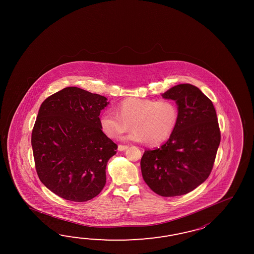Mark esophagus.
I'll return each instance as SVG.
<instances>
[{"label": "esophagus", "instance_id": "obj_1", "mask_svg": "<svg viewBox=\"0 0 254 254\" xmlns=\"http://www.w3.org/2000/svg\"><path fill=\"white\" fill-rule=\"evenodd\" d=\"M129 148V146L127 145H119L118 146V151H125L126 149H128Z\"/></svg>", "mask_w": 254, "mask_h": 254}]
</instances>
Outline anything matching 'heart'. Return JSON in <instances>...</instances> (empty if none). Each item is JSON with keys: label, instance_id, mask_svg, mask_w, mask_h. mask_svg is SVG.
I'll list each match as a JSON object with an SVG mask.
<instances>
[{"label": "heart", "instance_id": "obj_1", "mask_svg": "<svg viewBox=\"0 0 254 254\" xmlns=\"http://www.w3.org/2000/svg\"><path fill=\"white\" fill-rule=\"evenodd\" d=\"M117 114L105 111L100 115L99 123L103 133L116 138L129 129L132 130L126 140L158 145L173 134L179 120L177 104L172 100L130 97L117 106Z\"/></svg>", "mask_w": 254, "mask_h": 254}]
</instances>
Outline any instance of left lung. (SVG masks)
Returning a JSON list of instances; mask_svg holds the SVG:
<instances>
[{
    "instance_id": "8db88e82",
    "label": "left lung",
    "mask_w": 254,
    "mask_h": 254,
    "mask_svg": "<svg viewBox=\"0 0 254 254\" xmlns=\"http://www.w3.org/2000/svg\"><path fill=\"white\" fill-rule=\"evenodd\" d=\"M162 96L175 101L178 123L164 144L144 151L140 170L155 193L173 197L193 190L209 177L221 132L215 108L199 88L179 84Z\"/></svg>"
}]
</instances>
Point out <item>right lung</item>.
<instances>
[{
	"label": "right lung",
	"instance_id": "1",
	"mask_svg": "<svg viewBox=\"0 0 254 254\" xmlns=\"http://www.w3.org/2000/svg\"><path fill=\"white\" fill-rule=\"evenodd\" d=\"M108 104L104 96L66 87L40 107L32 132L36 172L65 200H92L106 184V165L117 150L99 123Z\"/></svg>",
	"mask_w": 254,
	"mask_h": 254
}]
</instances>
